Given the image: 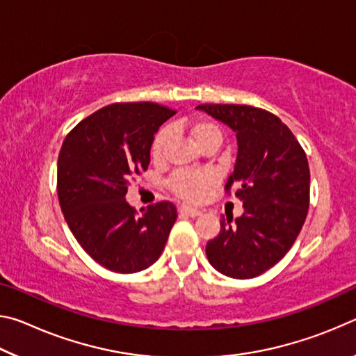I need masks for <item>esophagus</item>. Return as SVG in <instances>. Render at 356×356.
Listing matches in <instances>:
<instances>
[{
	"instance_id": "esophagus-1",
	"label": "esophagus",
	"mask_w": 356,
	"mask_h": 356,
	"mask_svg": "<svg viewBox=\"0 0 356 356\" xmlns=\"http://www.w3.org/2000/svg\"><path fill=\"white\" fill-rule=\"evenodd\" d=\"M179 213H180V215L191 216V218H195V216L201 215V210H197V209H193V207H186V206H182V207L179 209Z\"/></svg>"
}]
</instances>
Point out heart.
I'll return each instance as SVG.
<instances>
[{"label": "heart", "mask_w": 356, "mask_h": 356, "mask_svg": "<svg viewBox=\"0 0 356 356\" xmlns=\"http://www.w3.org/2000/svg\"><path fill=\"white\" fill-rule=\"evenodd\" d=\"M185 130L188 131L191 140L195 141L197 147L204 149H218L222 143V129L215 120L209 118H196L191 122L184 124ZM172 140L171 127H161L156 131L152 144H150V156L154 161H161L166 156L168 149ZM213 184L212 174L204 171H177L168 180V188L180 200L188 202L201 201L210 185Z\"/></svg>", "instance_id": "1"}]
</instances>
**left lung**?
Instances as JSON below:
<instances>
[{
  "mask_svg": "<svg viewBox=\"0 0 356 356\" xmlns=\"http://www.w3.org/2000/svg\"><path fill=\"white\" fill-rule=\"evenodd\" d=\"M196 108L237 134L236 166L225 191L243 201L245 213L220 218L206 254L220 273L237 280L262 275L292 248L309 209V165L291 129L273 113L234 104Z\"/></svg>",
  "mask_w": 356,
  "mask_h": 356,
  "instance_id": "obj_1",
  "label": "left lung"
}]
</instances>
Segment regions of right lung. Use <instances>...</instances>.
<instances>
[{"label":"right lung","mask_w":356,"mask_h":356,"mask_svg":"<svg viewBox=\"0 0 356 356\" xmlns=\"http://www.w3.org/2000/svg\"><path fill=\"white\" fill-rule=\"evenodd\" d=\"M176 114L152 102L113 104L72 129L58 156V200L72 234L95 262L136 273L165 250L177 209L161 201L141 213L125 201L130 180L146 171L150 144Z\"/></svg>","instance_id":"obj_1"}]
</instances>
